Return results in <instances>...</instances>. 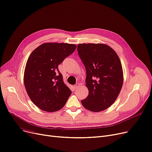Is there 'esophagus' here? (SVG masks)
<instances>
[{"instance_id":"1","label":"esophagus","mask_w":152,"mask_h":152,"mask_svg":"<svg viewBox=\"0 0 152 152\" xmlns=\"http://www.w3.org/2000/svg\"><path fill=\"white\" fill-rule=\"evenodd\" d=\"M80 84H78V83H77L76 84H75V85L74 86V88H75V89H77L79 87H80Z\"/></svg>"}]
</instances>
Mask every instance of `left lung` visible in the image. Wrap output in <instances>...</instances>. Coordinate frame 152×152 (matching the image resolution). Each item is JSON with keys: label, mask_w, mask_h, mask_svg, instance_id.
Instances as JSON below:
<instances>
[{"label": "left lung", "mask_w": 152, "mask_h": 152, "mask_svg": "<svg viewBox=\"0 0 152 152\" xmlns=\"http://www.w3.org/2000/svg\"><path fill=\"white\" fill-rule=\"evenodd\" d=\"M77 52L86 70L89 91L81 103L92 112L105 110L115 102L123 85L120 59L113 48L103 43L79 44Z\"/></svg>", "instance_id": "8db88e82"}]
</instances>
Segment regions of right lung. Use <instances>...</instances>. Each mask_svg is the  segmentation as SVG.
Segmentation results:
<instances>
[{
    "mask_svg": "<svg viewBox=\"0 0 152 152\" xmlns=\"http://www.w3.org/2000/svg\"><path fill=\"white\" fill-rule=\"evenodd\" d=\"M76 45L45 43L31 52L26 63L24 85L30 99L43 111L55 112L63 107L71 94L58 65L75 51Z\"/></svg>",
    "mask_w": 152,
    "mask_h": 152,
    "instance_id": "add662e5",
    "label": "right lung"
}]
</instances>
